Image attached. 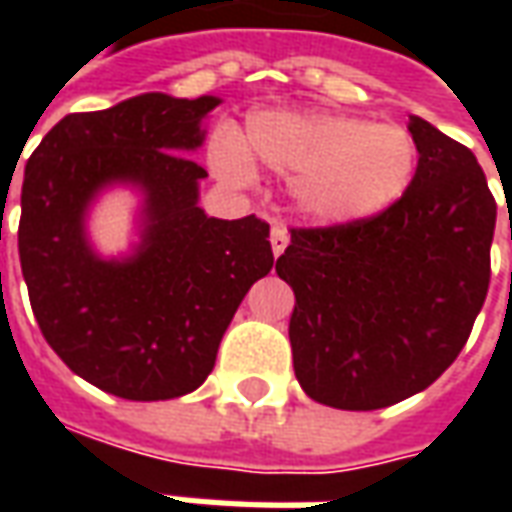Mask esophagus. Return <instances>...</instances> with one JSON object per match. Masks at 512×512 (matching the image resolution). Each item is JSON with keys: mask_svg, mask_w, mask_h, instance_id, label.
Returning <instances> with one entry per match:
<instances>
[{"mask_svg": "<svg viewBox=\"0 0 512 512\" xmlns=\"http://www.w3.org/2000/svg\"><path fill=\"white\" fill-rule=\"evenodd\" d=\"M288 241H290L288 230H285L282 224H274V227H271V252L279 257L285 249H288Z\"/></svg>", "mask_w": 512, "mask_h": 512, "instance_id": "esophagus-1", "label": "esophagus"}]
</instances>
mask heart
<instances>
[{
	"instance_id": "1",
	"label": "heart",
	"mask_w": 512,
	"mask_h": 512,
	"mask_svg": "<svg viewBox=\"0 0 512 512\" xmlns=\"http://www.w3.org/2000/svg\"><path fill=\"white\" fill-rule=\"evenodd\" d=\"M252 158L293 175L290 194L304 216L348 227L376 219L406 197L417 178L419 147L395 123L321 109H271L246 120L244 139L233 131L213 139V169L227 183H252Z\"/></svg>"
}]
</instances>
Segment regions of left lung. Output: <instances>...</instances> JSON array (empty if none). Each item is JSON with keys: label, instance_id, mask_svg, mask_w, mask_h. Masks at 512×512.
I'll use <instances>...</instances> for the list:
<instances>
[{"label": "left lung", "instance_id": "left-lung-1", "mask_svg": "<svg viewBox=\"0 0 512 512\" xmlns=\"http://www.w3.org/2000/svg\"><path fill=\"white\" fill-rule=\"evenodd\" d=\"M417 178L362 224L290 230L277 260L296 293L293 370L323 406L373 411L455 362L491 279L496 202L469 147L411 115Z\"/></svg>", "mask_w": 512, "mask_h": 512}]
</instances>
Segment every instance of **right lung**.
<instances>
[{
	"mask_svg": "<svg viewBox=\"0 0 512 512\" xmlns=\"http://www.w3.org/2000/svg\"><path fill=\"white\" fill-rule=\"evenodd\" d=\"M216 95L145 93L62 117L24 169L18 255L46 343L76 376L126 400H172L208 378L238 304L274 266L268 224L213 219L191 158ZM140 191V241L94 252L86 219L106 188Z\"/></svg>",
	"mask_w": 512,
	"mask_h": 512,
	"instance_id": "obj_1",
	"label": "right lung"
}]
</instances>
